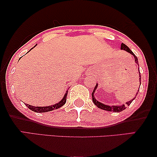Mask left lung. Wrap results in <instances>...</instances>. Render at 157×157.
Listing matches in <instances>:
<instances>
[{
    "label": "left lung",
    "mask_w": 157,
    "mask_h": 157,
    "mask_svg": "<svg viewBox=\"0 0 157 157\" xmlns=\"http://www.w3.org/2000/svg\"><path fill=\"white\" fill-rule=\"evenodd\" d=\"M121 50H124V51H126V52L129 53L130 54H132L133 56L134 57L135 63H136L137 65H138V66H139L138 59H137V57L136 56H135L134 53H133L132 51L130 50V48H128L127 46H126V45L124 44H121ZM138 71H139V87H140V85H141V74H140V71H139V68H138ZM97 88H98V83H96V86H95V88H94V91L92 92V94H91V95H92V101H93L94 104H95L96 106L98 107V108H99L101 109H103V110H106V111H113V112H121V111H124V109H126V106H129V105L132 104V102L133 101H134L135 98H136V96L137 94H138V92H139V89L138 91L136 92V96H134V98H133V99L128 101H127V102H126L125 104L116 105V106H113V105H112V106H111H111H110V105L104 104H103V103L99 102V101H97V100L96 99L95 96H94V95H95V94H94V93H95L96 90L97 89Z\"/></svg>",
    "instance_id": "obj_1"
}]
</instances>
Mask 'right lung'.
Masks as SVG:
<instances>
[{"instance_id":"1","label":"right lung","mask_w":157,"mask_h":157,"mask_svg":"<svg viewBox=\"0 0 157 157\" xmlns=\"http://www.w3.org/2000/svg\"><path fill=\"white\" fill-rule=\"evenodd\" d=\"M35 46H34V47H35ZM34 47H33V48H34ZM33 48H32L31 50H32V49H33ZM31 50H30V51H31ZM67 94H68V91H66L65 94H64L63 98H62V99L60 101L59 103H56V104L51 105V106H31V105H29V104H25V106H28V108H29V109H31V110L33 111H35V112H37V113L48 112V111L55 110V109H59L60 107L63 106L66 102V97H67Z\"/></svg>"}]
</instances>
